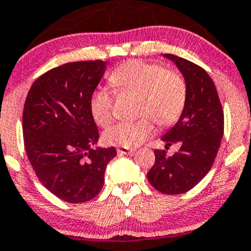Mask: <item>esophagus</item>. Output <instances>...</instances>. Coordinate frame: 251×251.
Returning <instances> with one entry per match:
<instances>
[{
	"mask_svg": "<svg viewBox=\"0 0 251 251\" xmlns=\"http://www.w3.org/2000/svg\"><path fill=\"white\" fill-rule=\"evenodd\" d=\"M116 151H118L119 156H124V154H132L133 153V150L125 149V147H119Z\"/></svg>",
	"mask_w": 251,
	"mask_h": 251,
	"instance_id": "34e87169",
	"label": "esophagus"
}]
</instances>
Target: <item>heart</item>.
I'll use <instances>...</instances> for the list:
<instances>
[{
	"label": "heart",
	"instance_id": "b5f03b06",
	"mask_svg": "<svg viewBox=\"0 0 251 251\" xmlns=\"http://www.w3.org/2000/svg\"><path fill=\"white\" fill-rule=\"evenodd\" d=\"M109 80L119 93H132L140 97L137 112L142 119L120 123L104 132L105 144L132 149L153 135L154 125H172L183 111L187 86L183 78L167 72L162 65L144 60H130L110 74ZM90 111L98 125L106 126L114 119L112 97L105 88H98L90 98ZM150 118H149L148 116Z\"/></svg>",
	"mask_w": 251,
	"mask_h": 251
}]
</instances>
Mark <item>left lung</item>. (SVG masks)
<instances>
[{
    "instance_id": "8db88e82",
    "label": "left lung",
    "mask_w": 251,
    "mask_h": 251,
    "mask_svg": "<svg viewBox=\"0 0 251 251\" xmlns=\"http://www.w3.org/2000/svg\"><path fill=\"white\" fill-rule=\"evenodd\" d=\"M178 68L187 86V99L178 121L161 137L166 147L179 144L173 156L154 150V165L147 173L151 186L165 194H181L209 172L224 132V114L208 73L189 60L163 54Z\"/></svg>"
}]
</instances>
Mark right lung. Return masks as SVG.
<instances>
[{
	"instance_id": "1",
	"label": "right lung",
	"mask_w": 251,
	"mask_h": 251,
	"mask_svg": "<svg viewBox=\"0 0 251 251\" xmlns=\"http://www.w3.org/2000/svg\"><path fill=\"white\" fill-rule=\"evenodd\" d=\"M106 62L67 63L39 76L23 109V139L28 160L43 186L68 203H84L104 186L115 147H95L99 140L90 98Z\"/></svg>"
}]
</instances>
